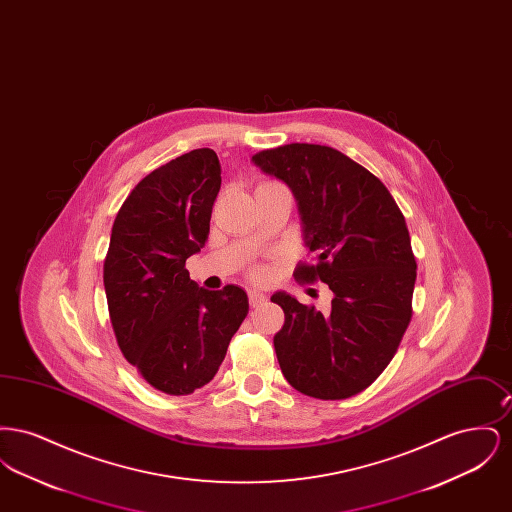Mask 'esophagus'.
<instances>
[{"mask_svg":"<svg viewBox=\"0 0 512 512\" xmlns=\"http://www.w3.org/2000/svg\"><path fill=\"white\" fill-rule=\"evenodd\" d=\"M247 295H249V303H251V307H259V305H261V303H265V299H267V295L263 292H259V290H249Z\"/></svg>","mask_w":512,"mask_h":512,"instance_id":"1","label":"esophagus"}]
</instances>
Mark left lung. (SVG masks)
Segmentation results:
<instances>
[{
	"instance_id": "left-lung-1",
	"label": "left lung",
	"mask_w": 512,
	"mask_h": 512,
	"mask_svg": "<svg viewBox=\"0 0 512 512\" xmlns=\"http://www.w3.org/2000/svg\"><path fill=\"white\" fill-rule=\"evenodd\" d=\"M251 161L292 190L303 242L317 255L295 278L332 290L324 313L290 293L270 297L286 315L274 336L282 374L317 399L357 395L390 365L411 322L416 261L405 217L372 172L334 147L288 144Z\"/></svg>"
}]
</instances>
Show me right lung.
Segmentation results:
<instances>
[{"instance_id":"obj_1","label":"right lung","mask_w":512,"mask_h":512,"mask_svg":"<svg viewBox=\"0 0 512 512\" xmlns=\"http://www.w3.org/2000/svg\"><path fill=\"white\" fill-rule=\"evenodd\" d=\"M219 190L217 153L194 149L149 172L111 230L103 286L117 343L147 384L169 395L215 378L249 311L242 288L211 292L186 270L207 242Z\"/></svg>"}]
</instances>
